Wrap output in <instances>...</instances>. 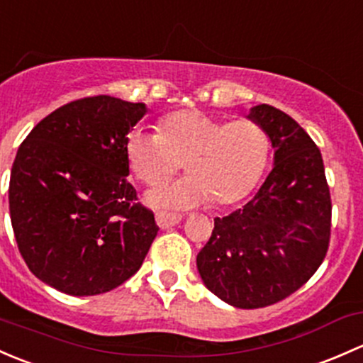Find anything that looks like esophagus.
Listing matches in <instances>:
<instances>
[{
    "instance_id": "esophagus-1",
    "label": "esophagus",
    "mask_w": 363,
    "mask_h": 363,
    "mask_svg": "<svg viewBox=\"0 0 363 363\" xmlns=\"http://www.w3.org/2000/svg\"><path fill=\"white\" fill-rule=\"evenodd\" d=\"M181 220V216L179 213H172V212H165V211H160L156 213V223L162 230H169V228L175 226V224Z\"/></svg>"
}]
</instances>
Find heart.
<instances>
[{
	"mask_svg": "<svg viewBox=\"0 0 363 363\" xmlns=\"http://www.w3.org/2000/svg\"><path fill=\"white\" fill-rule=\"evenodd\" d=\"M125 156L143 184L156 186L181 169L184 181L150 193L158 207H188L212 200L230 205L257 184L269 158V135L250 118L223 121L198 109L167 114L158 132L133 128L125 139Z\"/></svg>",
	"mask_w": 363,
	"mask_h": 363,
	"instance_id": "1",
	"label": "heart"
}]
</instances>
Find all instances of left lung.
<instances>
[{
  "label": "left lung",
  "mask_w": 363,
  "mask_h": 363,
  "mask_svg": "<svg viewBox=\"0 0 363 363\" xmlns=\"http://www.w3.org/2000/svg\"><path fill=\"white\" fill-rule=\"evenodd\" d=\"M274 147L273 170L238 211L213 219L196 257L211 292L242 310L272 306L303 287L325 259L333 201L322 152L287 113L250 109Z\"/></svg>",
  "instance_id": "left-lung-1"
}]
</instances>
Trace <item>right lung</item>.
<instances>
[{
    "mask_svg": "<svg viewBox=\"0 0 363 363\" xmlns=\"http://www.w3.org/2000/svg\"><path fill=\"white\" fill-rule=\"evenodd\" d=\"M146 104L95 95L64 104L24 139L9 203L18 252L34 277L95 296L139 272L160 228L127 181L125 139Z\"/></svg>",
    "mask_w": 363,
    "mask_h": 363,
    "instance_id": "obj_1",
    "label": "right lung"
}]
</instances>
